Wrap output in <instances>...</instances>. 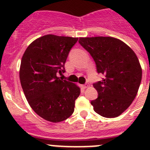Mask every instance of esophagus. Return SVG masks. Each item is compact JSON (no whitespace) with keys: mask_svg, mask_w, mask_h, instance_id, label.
Returning a JSON list of instances; mask_svg holds the SVG:
<instances>
[{"mask_svg":"<svg viewBox=\"0 0 150 150\" xmlns=\"http://www.w3.org/2000/svg\"><path fill=\"white\" fill-rule=\"evenodd\" d=\"M88 85H89V84H88V83L87 82V83H86L84 85H83L82 86H83V88H87V87L88 86Z\"/></svg>","mask_w":150,"mask_h":150,"instance_id":"34e87169","label":"esophagus"}]
</instances>
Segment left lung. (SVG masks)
<instances>
[{"instance_id": "obj_1", "label": "left lung", "mask_w": 150, "mask_h": 150, "mask_svg": "<svg viewBox=\"0 0 150 150\" xmlns=\"http://www.w3.org/2000/svg\"><path fill=\"white\" fill-rule=\"evenodd\" d=\"M78 42L93 58L97 73L105 75L93 84L98 93L91 101L94 111L107 118L118 117L131 105L140 86L142 70L136 53L108 36L80 38Z\"/></svg>"}]
</instances>
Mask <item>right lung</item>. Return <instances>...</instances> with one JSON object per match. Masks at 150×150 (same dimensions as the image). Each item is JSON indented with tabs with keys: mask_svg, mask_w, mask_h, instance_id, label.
<instances>
[{
	"mask_svg": "<svg viewBox=\"0 0 150 150\" xmlns=\"http://www.w3.org/2000/svg\"><path fill=\"white\" fill-rule=\"evenodd\" d=\"M78 38L43 36L33 41L21 60L20 79L25 96L36 114L47 121L59 122L74 112L80 88L63 80L64 64Z\"/></svg>",
	"mask_w": 150,
	"mask_h": 150,
	"instance_id": "add662e5",
	"label": "right lung"
}]
</instances>
